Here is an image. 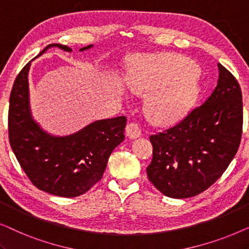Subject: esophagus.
I'll use <instances>...</instances> for the list:
<instances>
[{
    "instance_id": "esophagus-1",
    "label": "esophagus",
    "mask_w": 249,
    "mask_h": 249,
    "mask_svg": "<svg viewBox=\"0 0 249 249\" xmlns=\"http://www.w3.org/2000/svg\"><path fill=\"white\" fill-rule=\"evenodd\" d=\"M125 132H127V136L129 138H138L139 136L142 135V128L137 122H130V124H128L127 125Z\"/></svg>"
}]
</instances>
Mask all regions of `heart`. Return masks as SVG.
<instances>
[{
	"mask_svg": "<svg viewBox=\"0 0 249 249\" xmlns=\"http://www.w3.org/2000/svg\"><path fill=\"white\" fill-rule=\"evenodd\" d=\"M197 72L193 62L173 54L138 56L131 63L129 85L136 93H154L147 104L153 120L175 124L188 114L198 100Z\"/></svg>",
	"mask_w": 249,
	"mask_h": 249,
	"instance_id": "b5f03b06",
	"label": "heart"
}]
</instances>
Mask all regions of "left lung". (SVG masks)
Masks as SVG:
<instances>
[{"label":"left lung","mask_w":249,"mask_h":249,"mask_svg":"<svg viewBox=\"0 0 249 249\" xmlns=\"http://www.w3.org/2000/svg\"><path fill=\"white\" fill-rule=\"evenodd\" d=\"M217 67V85L204 104L149 137L153 158L147 177L168 197L188 198L210 188L240 145L244 119L239 83L222 64Z\"/></svg>","instance_id":"8db88e82"}]
</instances>
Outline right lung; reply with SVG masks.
Here are the masks:
<instances>
[{
    "instance_id": "1",
    "label": "right lung",
    "mask_w": 249,
    "mask_h": 249,
    "mask_svg": "<svg viewBox=\"0 0 249 249\" xmlns=\"http://www.w3.org/2000/svg\"><path fill=\"white\" fill-rule=\"evenodd\" d=\"M71 52L69 46L51 44ZM91 45L83 47L87 50ZM22 68L13 83L8 115L9 142L20 166L37 188L61 197L87 193L103 177L113 149L124 139V115L95 121L77 134L53 137L32 119L28 97V70Z\"/></svg>"
}]
</instances>
